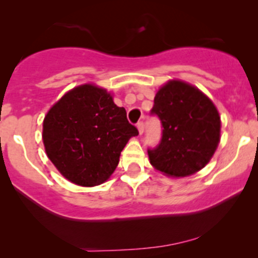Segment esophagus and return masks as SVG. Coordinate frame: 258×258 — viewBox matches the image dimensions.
I'll list each match as a JSON object with an SVG mask.
<instances>
[{
	"label": "esophagus",
	"mask_w": 258,
	"mask_h": 258,
	"mask_svg": "<svg viewBox=\"0 0 258 258\" xmlns=\"http://www.w3.org/2000/svg\"><path fill=\"white\" fill-rule=\"evenodd\" d=\"M137 128H138L139 135H143V132H144V123H143V121H141V122L137 123Z\"/></svg>",
	"instance_id": "obj_1"
}]
</instances>
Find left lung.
Here are the masks:
<instances>
[{"label": "left lung", "instance_id": "1", "mask_svg": "<svg viewBox=\"0 0 258 258\" xmlns=\"http://www.w3.org/2000/svg\"><path fill=\"white\" fill-rule=\"evenodd\" d=\"M150 114L159 117L164 128L159 146L148 149L156 170L185 177L205 167L221 137L220 114L209 97L194 86L172 80L158 91Z\"/></svg>", "mask_w": 258, "mask_h": 258}]
</instances>
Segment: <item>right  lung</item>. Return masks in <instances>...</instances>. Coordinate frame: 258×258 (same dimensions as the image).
Segmentation results:
<instances>
[{"instance_id": "add662e5", "label": "right lung", "mask_w": 258, "mask_h": 258, "mask_svg": "<svg viewBox=\"0 0 258 258\" xmlns=\"http://www.w3.org/2000/svg\"><path fill=\"white\" fill-rule=\"evenodd\" d=\"M135 136L138 130L128 122L125 108L91 84L65 93L43 120L47 156L65 178L82 186L104 183Z\"/></svg>"}]
</instances>
